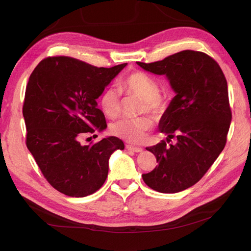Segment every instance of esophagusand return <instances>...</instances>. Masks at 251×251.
Masks as SVG:
<instances>
[{
    "label": "esophagus",
    "mask_w": 251,
    "mask_h": 251,
    "mask_svg": "<svg viewBox=\"0 0 251 251\" xmlns=\"http://www.w3.org/2000/svg\"><path fill=\"white\" fill-rule=\"evenodd\" d=\"M126 148L128 151H135V153H141V151H142V149H141V148L134 147V146H132V144H126Z\"/></svg>",
    "instance_id": "1"
}]
</instances>
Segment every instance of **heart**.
Wrapping results in <instances>:
<instances>
[{
    "instance_id": "b5f03b06",
    "label": "heart",
    "mask_w": 251,
    "mask_h": 251,
    "mask_svg": "<svg viewBox=\"0 0 251 251\" xmlns=\"http://www.w3.org/2000/svg\"><path fill=\"white\" fill-rule=\"evenodd\" d=\"M121 91L141 98V113L160 115L168 107V98L159 92L157 80L148 73L134 71L128 73L120 81ZM100 105L105 116L116 118L120 114V94L117 90L107 88L100 97ZM153 128L150 117L137 119H121L111 126V133L116 137L133 144H140L147 139L148 133Z\"/></svg>"
}]
</instances>
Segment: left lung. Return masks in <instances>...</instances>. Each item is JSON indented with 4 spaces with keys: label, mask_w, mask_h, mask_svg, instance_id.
Masks as SVG:
<instances>
[{
    "label": "left lung",
    "mask_w": 251,
    "mask_h": 251,
    "mask_svg": "<svg viewBox=\"0 0 251 251\" xmlns=\"http://www.w3.org/2000/svg\"><path fill=\"white\" fill-rule=\"evenodd\" d=\"M137 64L151 73L166 75L177 93L159 124L168 138L147 148L158 166L143 174L142 179L159 193L184 191L206 174L226 144L231 109L225 75L211 56L194 50ZM174 138L176 143L170 145Z\"/></svg>",
    "instance_id": "1"
}]
</instances>
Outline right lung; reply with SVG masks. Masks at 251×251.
Segmentation results:
<instances>
[{"label": "right lung", "instance_id": "right-lung-1", "mask_svg": "<svg viewBox=\"0 0 251 251\" xmlns=\"http://www.w3.org/2000/svg\"><path fill=\"white\" fill-rule=\"evenodd\" d=\"M126 66L98 68L58 55L41 60L30 75L23 104L26 146L59 193L78 198L98 191L108 177L111 154L125 149L117 137L87 146L80 138L107 127L96 100Z\"/></svg>", "mask_w": 251, "mask_h": 251}]
</instances>
